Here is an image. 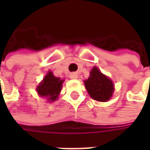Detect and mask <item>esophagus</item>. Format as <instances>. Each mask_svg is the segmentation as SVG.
Here are the masks:
<instances>
[{
    "label": "esophagus",
    "instance_id": "1",
    "mask_svg": "<svg viewBox=\"0 0 150 150\" xmlns=\"http://www.w3.org/2000/svg\"><path fill=\"white\" fill-rule=\"evenodd\" d=\"M70 78L72 79H75L78 78V75H77V73H71V74L70 75Z\"/></svg>",
    "mask_w": 150,
    "mask_h": 150
}]
</instances>
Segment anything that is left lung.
Listing matches in <instances>:
<instances>
[{
	"mask_svg": "<svg viewBox=\"0 0 150 150\" xmlns=\"http://www.w3.org/2000/svg\"><path fill=\"white\" fill-rule=\"evenodd\" d=\"M84 84L88 94L95 100L106 102L112 96L113 82L108 76L102 74L96 67L91 69L90 76L85 80Z\"/></svg>",
	"mask_w": 150,
	"mask_h": 150,
	"instance_id": "left-lung-1",
	"label": "left lung"
}]
</instances>
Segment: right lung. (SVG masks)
Returning <instances> with one entry per match:
<instances>
[{"instance_id": "right-lung-1", "label": "right lung", "mask_w": 150, "mask_h": 150, "mask_svg": "<svg viewBox=\"0 0 150 150\" xmlns=\"http://www.w3.org/2000/svg\"><path fill=\"white\" fill-rule=\"evenodd\" d=\"M63 82L64 79L55 77L52 72L48 71L37 87L38 94L42 97H46L49 102H54L59 97Z\"/></svg>"}]
</instances>
